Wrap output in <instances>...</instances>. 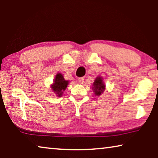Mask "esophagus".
I'll use <instances>...</instances> for the list:
<instances>
[{"mask_svg":"<svg viewBox=\"0 0 158 158\" xmlns=\"http://www.w3.org/2000/svg\"><path fill=\"white\" fill-rule=\"evenodd\" d=\"M78 81H79L80 84H82V83H84V77H79V78L78 79Z\"/></svg>","mask_w":158,"mask_h":158,"instance_id":"esophagus-1","label":"esophagus"}]
</instances>
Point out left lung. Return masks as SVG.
<instances>
[{
  "label": "left lung",
  "mask_w": 158,
  "mask_h": 158,
  "mask_svg": "<svg viewBox=\"0 0 158 158\" xmlns=\"http://www.w3.org/2000/svg\"><path fill=\"white\" fill-rule=\"evenodd\" d=\"M105 85L104 84L102 77H97V79L95 80L94 83H93L92 88L93 91L95 92V94L98 96L100 95L101 93H102L105 90Z\"/></svg>",
  "instance_id": "left-lung-1"
}]
</instances>
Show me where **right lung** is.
I'll use <instances>...</instances> for the list:
<instances>
[{
  "label": "right lung",
  "mask_w": 158,
  "mask_h": 158,
  "mask_svg": "<svg viewBox=\"0 0 158 158\" xmlns=\"http://www.w3.org/2000/svg\"><path fill=\"white\" fill-rule=\"evenodd\" d=\"M68 82V81L64 79L62 74L58 73L55 77L54 82L52 85V89L53 90V92H55L56 94L57 95V96L60 97L63 95V91L66 89Z\"/></svg>",
  "instance_id": "right-lung-1"
}]
</instances>
